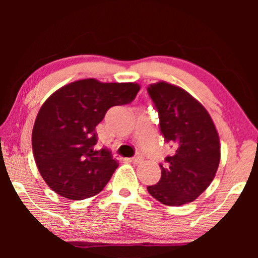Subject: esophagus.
Wrapping results in <instances>:
<instances>
[{
    "instance_id": "esophagus-1",
    "label": "esophagus",
    "mask_w": 258,
    "mask_h": 258,
    "mask_svg": "<svg viewBox=\"0 0 258 258\" xmlns=\"http://www.w3.org/2000/svg\"><path fill=\"white\" fill-rule=\"evenodd\" d=\"M132 160V162H134V163H141V162L143 161V157L141 156V155H136V156H134L133 158H130Z\"/></svg>"
}]
</instances>
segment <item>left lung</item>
Masks as SVG:
<instances>
[{"label": "left lung", "instance_id": "left-lung-1", "mask_svg": "<svg viewBox=\"0 0 258 258\" xmlns=\"http://www.w3.org/2000/svg\"><path fill=\"white\" fill-rule=\"evenodd\" d=\"M148 93L160 116L161 134L174 154L160 164L157 184L147 189L162 204L183 206L213 182L221 160L220 137L207 109L184 89L161 81L150 84Z\"/></svg>", "mask_w": 258, "mask_h": 258}]
</instances>
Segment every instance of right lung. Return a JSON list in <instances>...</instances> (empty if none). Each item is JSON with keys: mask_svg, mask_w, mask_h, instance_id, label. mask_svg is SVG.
Listing matches in <instances>:
<instances>
[{"mask_svg": "<svg viewBox=\"0 0 258 258\" xmlns=\"http://www.w3.org/2000/svg\"><path fill=\"white\" fill-rule=\"evenodd\" d=\"M140 84L79 80L59 88L42 105L31 135L42 178L69 200L97 195L118 167L107 149H96L95 128L114 105L128 104Z\"/></svg>", "mask_w": 258, "mask_h": 258, "instance_id": "1", "label": "right lung"}]
</instances>
